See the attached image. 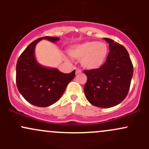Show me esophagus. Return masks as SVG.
<instances>
[{"mask_svg":"<svg viewBox=\"0 0 149 149\" xmlns=\"http://www.w3.org/2000/svg\"><path fill=\"white\" fill-rule=\"evenodd\" d=\"M81 73V69H79V68H76V74H79V73Z\"/></svg>","mask_w":149,"mask_h":149,"instance_id":"esophagus-1","label":"esophagus"}]
</instances>
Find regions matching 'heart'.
Wrapping results in <instances>:
<instances>
[{
	"mask_svg": "<svg viewBox=\"0 0 149 149\" xmlns=\"http://www.w3.org/2000/svg\"><path fill=\"white\" fill-rule=\"evenodd\" d=\"M71 57L81 60L82 67L88 70L101 68L107 58L109 49L102 42L86 41L71 46L68 49Z\"/></svg>",
	"mask_w": 149,
	"mask_h": 149,
	"instance_id": "b5f03b06",
	"label": "heart"
}]
</instances>
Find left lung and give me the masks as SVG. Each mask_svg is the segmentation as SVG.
I'll list each match as a JSON object with an SVG mask.
<instances>
[{
  "label": "left lung",
  "mask_w": 149,
  "mask_h": 149,
  "mask_svg": "<svg viewBox=\"0 0 149 149\" xmlns=\"http://www.w3.org/2000/svg\"><path fill=\"white\" fill-rule=\"evenodd\" d=\"M109 52L105 63L96 70H84L87 81L84 94L91 104L109 108L125 100L130 88L133 67L127 49L119 43L104 38Z\"/></svg>",
  "instance_id": "left-lung-1"
}]
</instances>
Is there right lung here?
<instances>
[{
  "label": "right lung",
  "instance_id": "1",
  "mask_svg": "<svg viewBox=\"0 0 149 149\" xmlns=\"http://www.w3.org/2000/svg\"><path fill=\"white\" fill-rule=\"evenodd\" d=\"M42 40L55 43L59 37H45L29 45L16 64V86L22 97L37 107H49L61 99L68 84L75 77V70L63 73L55 68L42 65L35 58V47Z\"/></svg>",
  "mask_w": 149,
  "mask_h": 149
}]
</instances>
